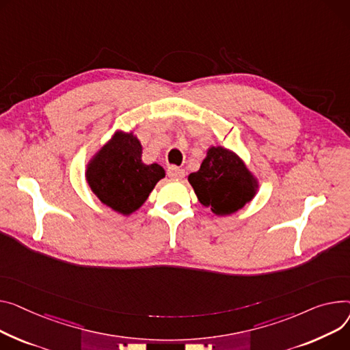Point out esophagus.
Segmentation results:
<instances>
[{"instance_id": "esophagus-1", "label": "esophagus", "mask_w": 350, "mask_h": 350, "mask_svg": "<svg viewBox=\"0 0 350 350\" xmlns=\"http://www.w3.org/2000/svg\"><path fill=\"white\" fill-rule=\"evenodd\" d=\"M167 174H169V177H172L174 180H180V178H183L185 176V172H184V169H180V167H176V166H170L167 169Z\"/></svg>"}]
</instances>
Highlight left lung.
<instances>
[{
    "instance_id": "left-lung-1",
    "label": "left lung",
    "mask_w": 350,
    "mask_h": 350,
    "mask_svg": "<svg viewBox=\"0 0 350 350\" xmlns=\"http://www.w3.org/2000/svg\"><path fill=\"white\" fill-rule=\"evenodd\" d=\"M189 181L198 201L219 217L243 208L252 201L259 185L243 160L222 146H211L206 150L200 170L191 173Z\"/></svg>"
}]
</instances>
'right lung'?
<instances>
[{
	"instance_id": "obj_1",
	"label": "right lung",
	"mask_w": 350,
	"mask_h": 350,
	"mask_svg": "<svg viewBox=\"0 0 350 350\" xmlns=\"http://www.w3.org/2000/svg\"><path fill=\"white\" fill-rule=\"evenodd\" d=\"M165 174L157 163L142 161V145L132 132L118 131L90 160L85 178L103 204L131 215L142 206Z\"/></svg>"
}]
</instances>
